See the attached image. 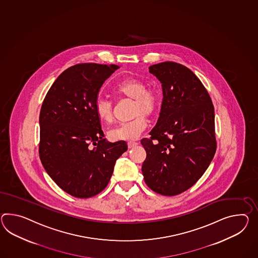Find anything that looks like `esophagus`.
<instances>
[{
    "label": "esophagus",
    "mask_w": 258,
    "mask_h": 258,
    "mask_svg": "<svg viewBox=\"0 0 258 258\" xmlns=\"http://www.w3.org/2000/svg\"><path fill=\"white\" fill-rule=\"evenodd\" d=\"M137 145H138V143H136V142H130V143H127V147H128L130 149H132V148L136 147Z\"/></svg>",
    "instance_id": "34e87169"
}]
</instances>
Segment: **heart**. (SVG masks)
Returning <instances> with one entry per match:
<instances>
[{
  "instance_id": "heart-1",
  "label": "heart",
  "mask_w": 258,
  "mask_h": 258,
  "mask_svg": "<svg viewBox=\"0 0 258 258\" xmlns=\"http://www.w3.org/2000/svg\"><path fill=\"white\" fill-rule=\"evenodd\" d=\"M115 93L126 100H132L133 119L121 123L112 128L108 136L111 141H133L145 132L147 116H153L158 110L160 98L156 89L146 88V84L137 78H126L115 88ZM97 115L105 122L113 118V103L110 100L100 98L95 104Z\"/></svg>"
}]
</instances>
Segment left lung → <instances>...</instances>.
<instances>
[{"label":"left lung","instance_id":"obj_1","mask_svg":"<svg viewBox=\"0 0 258 258\" xmlns=\"http://www.w3.org/2000/svg\"><path fill=\"white\" fill-rule=\"evenodd\" d=\"M149 72L162 84L163 100L146 151L145 182L160 195L176 196L193 186L216 151L214 108L207 89L180 63H157Z\"/></svg>","mask_w":258,"mask_h":258}]
</instances>
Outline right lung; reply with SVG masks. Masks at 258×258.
Listing matches in <instances>:
<instances>
[{"instance_id":"obj_1","label":"right lung","mask_w":258,"mask_h":258,"mask_svg":"<svg viewBox=\"0 0 258 258\" xmlns=\"http://www.w3.org/2000/svg\"><path fill=\"white\" fill-rule=\"evenodd\" d=\"M119 66L80 63L65 70L45 95L39 116L44 170L73 197L101 193L126 142H106L95 104L102 84Z\"/></svg>"}]
</instances>
